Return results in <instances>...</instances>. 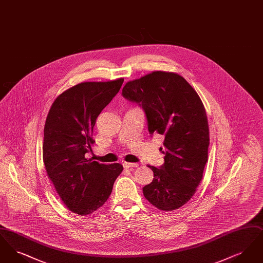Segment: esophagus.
I'll return each mask as SVG.
<instances>
[{
  "label": "esophagus",
  "mask_w": 263,
  "mask_h": 263,
  "mask_svg": "<svg viewBox=\"0 0 263 263\" xmlns=\"http://www.w3.org/2000/svg\"><path fill=\"white\" fill-rule=\"evenodd\" d=\"M138 165H139V163H128V162H124V163H123V166H124L125 168H129V167H137Z\"/></svg>",
  "instance_id": "esophagus-1"
}]
</instances>
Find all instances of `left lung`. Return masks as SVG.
<instances>
[{
  "instance_id": "8db88e82",
  "label": "left lung",
  "mask_w": 263,
  "mask_h": 263,
  "mask_svg": "<svg viewBox=\"0 0 263 263\" xmlns=\"http://www.w3.org/2000/svg\"><path fill=\"white\" fill-rule=\"evenodd\" d=\"M122 96L144 109L151 135L163 140L164 163L143 187L147 200L163 211H174L191 199L208 161L209 126L198 93L176 73L155 71L126 83ZM163 150V148H161Z\"/></svg>"
}]
</instances>
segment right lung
<instances>
[{"label": "right lung", "instance_id": "obj_1", "mask_svg": "<svg viewBox=\"0 0 263 263\" xmlns=\"http://www.w3.org/2000/svg\"><path fill=\"white\" fill-rule=\"evenodd\" d=\"M123 82L120 78L78 84L54 100L46 117L42 146L46 173L66 207L81 216L97 211L107 201L123 171L120 163L86 158L95 143L96 120Z\"/></svg>", "mask_w": 263, "mask_h": 263}]
</instances>
